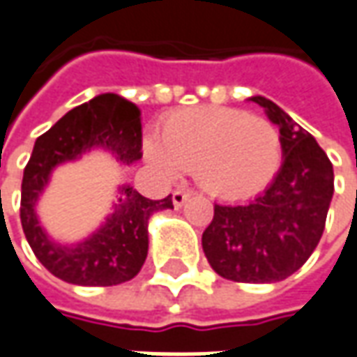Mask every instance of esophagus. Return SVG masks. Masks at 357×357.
Wrapping results in <instances>:
<instances>
[{
  "instance_id": "esophagus-1",
  "label": "esophagus",
  "mask_w": 357,
  "mask_h": 357,
  "mask_svg": "<svg viewBox=\"0 0 357 357\" xmlns=\"http://www.w3.org/2000/svg\"><path fill=\"white\" fill-rule=\"evenodd\" d=\"M188 198H190V192H188V190H181V188H178V190H174L173 192V206L174 208H181V206H183V204L186 202Z\"/></svg>"
}]
</instances>
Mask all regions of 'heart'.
<instances>
[{"label":"heart","instance_id":"heart-1","mask_svg":"<svg viewBox=\"0 0 357 357\" xmlns=\"http://www.w3.org/2000/svg\"><path fill=\"white\" fill-rule=\"evenodd\" d=\"M144 153L169 178L186 169L211 196L245 200L276 178L282 137L274 124L247 110L192 107L165 118L161 139L146 137Z\"/></svg>","mask_w":357,"mask_h":357}]
</instances>
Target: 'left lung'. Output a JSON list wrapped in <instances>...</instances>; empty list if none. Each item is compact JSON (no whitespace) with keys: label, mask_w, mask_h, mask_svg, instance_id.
I'll list each match as a JSON object with an SVG mask.
<instances>
[{"label":"left lung","mask_w":357,"mask_h":357,"mask_svg":"<svg viewBox=\"0 0 357 357\" xmlns=\"http://www.w3.org/2000/svg\"><path fill=\"white\" fill-rule=\"evenodd\" d=\"M249 100L280 128L282 167L262 194L247 204H215L202 235L210 266L233 282L286 280L317 249L334 194L333 163L307 130L266 97Z\"/></svg>","instance_id":"1"}]
</instances>
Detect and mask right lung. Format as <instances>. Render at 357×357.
<instances>
[{"instance_id": "1", "label": "right lung", "mask_w": 357, "mask_h": 357, "mask_svg": "<svg viewBox=\"0 0 357 357\" xmlns=\"http://www.w3.org/2000/svg\"><path fill=\"white\" fill-rule=\"evenodd\" d=\"M100 149L116 161L142 159V112L116 93H102L71 108L36 139L24 167L21 223L24 237L43 266L75 286H118L137 276L149 249V218L171 210L173 200H149L134 186H118L110 213L97 229L77 243H60L48 235L36 213L40 196L58 165L79 161Z\"/></svg>"}]
</instances>
